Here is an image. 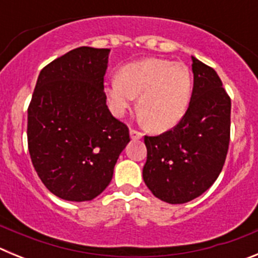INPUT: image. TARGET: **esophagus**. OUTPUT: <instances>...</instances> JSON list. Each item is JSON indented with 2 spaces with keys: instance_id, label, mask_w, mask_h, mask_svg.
<instances>
[{
  "instance_id": "34e87169",
  "label": "esophagus",
  "mask_w": 258,
  "mask_h": 258,
  "mask_svg": "<svg viewBox=\"0 0 258 258\" xmlns=\"http://www.w3.org/2000/svg\"><path fill=\"white\" fill-rule=\"evenodd\" d=\"M143 137V134L141 133V132H138V131H136V129H131V138L132 140H141V138H142Z\"/></svg>"
}]
</instances>
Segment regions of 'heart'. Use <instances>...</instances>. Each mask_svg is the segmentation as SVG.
Listing matches in <instances>:
<instances>
[{
	"instance_id": "b5f03b06",
	"label": "heart",
	"mask_w": 258,
	"mask_h": 258,
	"mask_svg": "<svg viewBox=\"0 0 258 258\" xmlns=\"http://www.w3.org/2000/svg\"><path fill=\"white\" fill-rule=\"evenodd\" d=\"M192 79L182 63L151 58L127 64L121 75H112L104 84L107 102L115 116H122L138 98V111L154 132L168 131L187 111Z\"/></svg>"
}]
</instances>
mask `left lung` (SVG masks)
<instances>
[{
	"mask_svg": "<svg viewBox=\"0 0 258 258\" xmlns=\"http://www.w3.org/2000/svg\"><path fill=\"white\" fill-rule=\"evenodd\" d=\"M194 88L173 129L145 136L143 181L155 197L183 204L206 192L220 175L230 142L231 101L217 72L192 56Z\"/></svg>",
	"mask_w": 258,
	"mask_h": 258,
	"instance_id": "8db88e82",
	"label": "left lung"
}]
</instances>
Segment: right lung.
I'll use <instances>...</instances> for the list:
<instances>
[{
	"label": "right lung",
	"instance_id": "add662e5",
	"mask_svg": "<svg viewBox=\"0 0 258 258\" xmlns=\"http://www.w3.org/2000/svg\"><path fill=\"white\" fill-rule=\"evenodd\" d=\"M109 49L81 46L42 68L28 107V150L47 190L68 202L104 191L129 129L109 112L104 75Z\"/></svg>",
	"mask_w": 258,
	"mask_h": 258
}]
</instances>
